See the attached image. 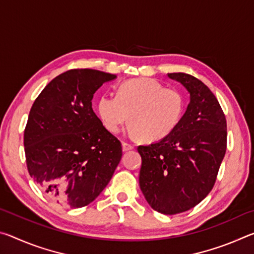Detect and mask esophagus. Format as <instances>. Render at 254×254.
Segmentation results:
<instances>
[{
    "instance_id": "esophagus-1",
    "label": "esophagus",
    "mask_w": 254,
    "mask_h": 254,
    "mask_svg": "<svg viewBox=\"0 0 254 254\" xmlns=\"http://www.w3.org/2000/svg\"><path fill=\"white\" fill-rule=\"evenodd\" d=\"M122 149H123L124 152H127V151H130V150H132V149H134V145H132L130 143H127V142H123L122 143Z\"/></svg>"
}]
</instances>
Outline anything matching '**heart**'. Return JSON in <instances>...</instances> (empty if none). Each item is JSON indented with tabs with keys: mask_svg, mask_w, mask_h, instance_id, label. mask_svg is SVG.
<instances>
[{
	"mask_svg": "<svg viewBox=\"0 0 254 254\" xmlns=\"http://www.w3.org/2000/svg\"><path fill=\"white\" fill-rule=\"evenodd\" d=\"M184 112V98L174 88H163L148 77L128 79L118 87V96L104 94L97 103V113L112 133H119L130 119L128 133L158 141L178 126Z\"/></svg>",
	"mask_w": 254,
	"mask_h": 254,
	"instance_id": "b5f03b06",
	"label": "heart"
}]
</instances>
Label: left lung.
I'll use <instances>...</instances> for the list:
<instances>
[{"instance_id":"obj_1","label":"left lung","mask_w":254,"mask_h":254,"mask_svg":"<svg viewBox=\"0 0 254 254\" xmlns=\"http://www.w3.org/2000/svg\"><path fill=\"white\" fill-rule=\"evenodd\" d=\"M189 94V104L175 130L137 148L142 165L139 184L157 212L174 215L195 207L209 194L226 151V120L203 81L184 72L168 74Z\"/></svg>"}]
</instances>
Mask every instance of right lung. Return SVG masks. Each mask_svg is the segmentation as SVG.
<instances>
[{"instance_id": "right-lung-1", "label": "right lung", "mask_w": 254, "mask_h": 254, "mask_svg": "<svg viewBox=\"0 0 254 254\" xmlns=\"http://www.w3.org/2000/svg\"><path fill=\"white\" fill-rule=\"evenodd\" d=\"M117 75L71 69L34 101L24 131L29 174L50 199L69 208L101 194L122 157L121 142L94 113V94Z\"/></svg>"}]
</instances>
